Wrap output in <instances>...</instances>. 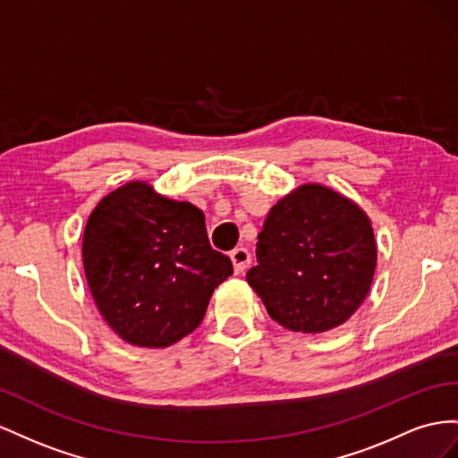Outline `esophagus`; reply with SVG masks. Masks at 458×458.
Returning <instances> with one entry per match:
<instances>
[{"instance_id":"esophagus-1","label":"esophagus","mask_w":458,"mask_h":458,"mask_svg":"<svg viewBox=\"0 0 458 458\" xmlns=\"http://www.w3.org/2000/svg\"><path fill=\"white\" fill-rule=\"evenodd\" d=\"M230 259H232V265H233V272L236 274H242L247 270V267L251 265V253L245 250V247H236L230 253Z\"/></svg>"}]
</instances>
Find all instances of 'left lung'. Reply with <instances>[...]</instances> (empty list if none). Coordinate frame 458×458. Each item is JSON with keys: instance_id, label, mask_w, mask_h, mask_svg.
Returning <instances> with one entry per match:
<instances>
[{"instance_id": "8db88e82", "label": "left lung", "mask_w": 458, "mask_h": 458, "mask_svg": "<svg viewBox=\"0 0 458 458\" xmlns=\"http://www.w3.org/2000/svg\"><path fill=\"white\" fill-rule=\"evenodd\" d=\"M376 242L362 208L303 184L270 208L247 282L284 328L320 334L344 324L369 295Z\"/></svg>"}]
</instances>
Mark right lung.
<instances>
[{"label":"right lung","instance_id":"obj_1","mask_svg":"<svg viewBox=\"0 0 458 458\" xmlns=\"http://www.w3.org/2000/svg\"><path fill=\"white\" fill-rule=\"evenodd\" d=\"M84 272L99 312L124 342L168 347L201 324L232 260L207 238L205 215L128 182L89 215Z\"/></svg>","mask_w":458,"mask_h":458}]
</instances>
